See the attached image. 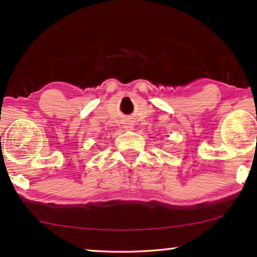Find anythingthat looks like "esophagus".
<instances>
[{
    "label": "esophagus",
    "instance_id": "34e87169",
    "mask_svg": "<svg viewBox=\"0 0 257 257\" xmlns=\"http://www.w3.org/2000/svg\"><path fill=\"white\" fill-rule=\"evenodd\" d=\"M124 127L127 130V131H131V130H133V125L132 124H128V122H126V125L124 126Z\"/></svg>",
    "mask_w": 257,
    "mask_h": 257
}]
</instances>
